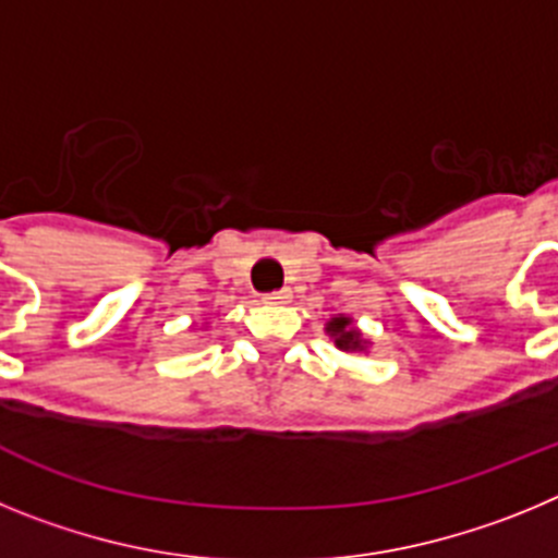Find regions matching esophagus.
Listing matches in <instances>:
<instances>
[{
	"instance_id": "obj_1",
	"label": "esophagus",
	"mask_w": 558,
	"mask_h": 558,
	"mask_svg": "<svg viewBox=\"0 0 558 558\" xmlns=\"http://www.w3.org/2000/svg\"><path fill=\"white\" fill-rule=\"evenodd\" d=\"M263 299L265 304H288L293 295H290V290H276V293H265Z\"/></svg>"
}]
</instances>
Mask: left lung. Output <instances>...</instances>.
<instances>
[{
    "label": "left lung",
    "mask_w": 558,
    "mask_h": 558,
    "mask_svg": "<svg viewBox=\"0 0 558 558\" xmlns=\"http://www.w3.org/2000/svg\"><path fill=\"white\" fill-rule=\"evenodd\" d=\"M327 332L335 340V347L343 349V352H363L366 349V340L347 315H335L332 322L327 324Z\"/></svg>",
    "instance_id": "left-lung-1"
}]
</instances>
